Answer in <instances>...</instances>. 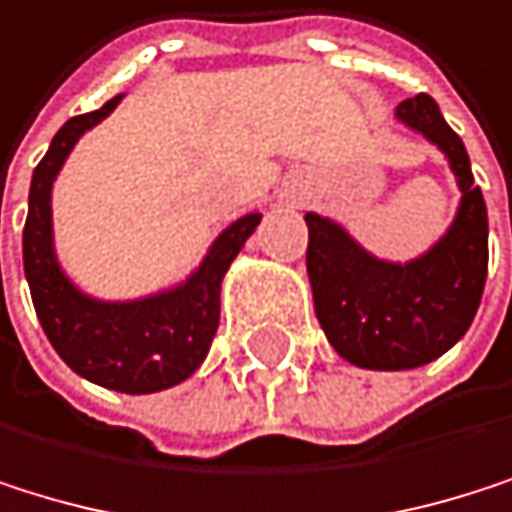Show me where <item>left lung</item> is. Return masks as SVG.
<instances>
[{
  "instance_id": "8db88e82",
  "label": "left lung",
  "mask_w": 512,
  "mask_h": 512,
  "mask_svg": "<svg viewBox=\"0 0 512 512\" xmlns=\"http://www.w3.org/2000/svg\"><path fill=\"white\" fill-rule=\"evenodd\" d=\"M397 118L443 148L461 188L449 233L425 258L376 261L337 224L306 215V273L321 331L346 361L367 370H410L452 349L477 315L489 270V215L470 157L428 93L404 99Z\"/></svg>"
}]
</instances>
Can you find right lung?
Masks as SVG:
<instances>
[{
	"label": "right lung",
	"mask_w": 512,
	"mask_h": 512,
	"mask_svg": "<svg viewBox=\"0 0 512 512\" xmlns=\"http://www.w3.org/2000/svg\"><path fill=\"white\" fill-rule=\"evenodd\" d=\"M118 102L121 96H112L96 112L69 118L35 166L23 224V270L51 346L78 376L124 394H148L178 385L203 364L221 318V279L261 212L230 224L200 270L169 294L136 303H99L78 294L54 261L51 185L78 136Z\"/></svg>",
	"instance_id": "add662e5"
}]
</instances>
